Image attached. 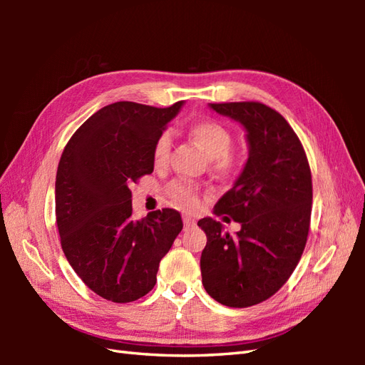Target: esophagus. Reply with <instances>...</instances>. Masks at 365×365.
I'll return each mask as SVG.
<instances>
[{
	"label": "esophagus",
	"instance_id": "34e87169",
	"mask_svg": "<svg viewBox=\"0 0 365 365\" xmlns=\"http://www.w3.org/2000/svg\"><path fill=\"white\" fill-rule=\"evenodd\" d=\"M195 220L191 218V216H183V226H185V229H190V227H192L195 226Z\"/></svg>",
	"mask_w": 365,
	"mask_h": 365
}]
</instances>
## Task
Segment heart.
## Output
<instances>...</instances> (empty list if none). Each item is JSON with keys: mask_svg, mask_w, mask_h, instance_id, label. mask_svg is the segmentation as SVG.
<instances>
[{"mask_svg": "<svg viewBox=\"0 0 365 365\" xmlns=\"http://www.w3.org/2000/svg\"><path fill=\"white\" fill-rule=\"evenodd\" d=\"M190 135L202 152L212 160L215 169L221 173H230L238 165V160L230 152L232 135L229 128L215 119H202L192 123L190 127ZM170 150V135L168 131L161 133L153 145V161L155 165H165ZM169 195L177 204L187 208H195L199 202V196L195 187L188 183L175 182L169 187Z\"/></svg>", "mask_w": 365, "mask_h": 365, "instance_id": "1", "label": "heart"}]
</instances>
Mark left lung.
Instances as JSON below:
<instances>
[{
    "label": "left lung",
    "mask_w": 365,
    "mask_h": 365,
    "mask_svg": "<svg viewBox=\"0 0 365 365\" xmlns=\"http://www.w3.org/2000/svg\"><path fill=\"white\" fill-rule=\"evenodd\" d=\"M210 108L242 123L250 153L234 187L213 208L242 229L230 235L210 216L197 221L207 235L202 284L221 304L247 307L273 297L298 265L311 226V168L297 133L273 108L259 102Z\"/></svg>",
    "instance_id": "obj_1"
}]
</instances>
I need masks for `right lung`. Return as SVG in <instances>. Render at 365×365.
<instances>
[{"instance_id": "right-lung-1", "label": "right lung", "mask_w": 365, "mask_h": 365, "mask_svg": "<svg viewBox=\"0 0 365 365\" xmlns=\"http://www.w3.org/2000/svg\"><path fill=\"white\" fill-rule=\"evenodd\" d=\"M183 102L155 108L103 106L75 131L56 174V222L66 259L89 289L108 301L149 293L160 260L183 227L173 208L131 218L130 185L153 173V145Z\"/></svg>"}]
</instances>
